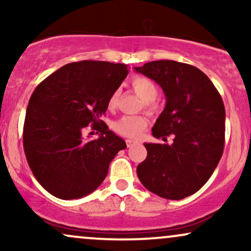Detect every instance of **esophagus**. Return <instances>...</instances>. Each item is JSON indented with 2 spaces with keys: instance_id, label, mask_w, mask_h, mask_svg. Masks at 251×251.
Returning a JSON list of instances; mask_svg holds the SVG:
<instances>
[{
  "instance_id": "obj_1",
  "label": "esophagus",
  "mask_w": 251,
  "mask_h": 251,
  "mask_svg": "<svg viewBox=\"0 0 251 251\" xmlns=\"http://www.w3.org/2000/svg\"><path fill=\"white\" fill-rule=\"evenodd\" d=\"M135 144H138L137 140H132V139H126V145H127V148H131V146L135 145Z\"/></svg>"
}]
</instances>
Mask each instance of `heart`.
I'll return each instance as SVG.
<instances>
[{"mask_svg":"<svg viewBox=\"0 0 251 251\" xmlns=\"http://www.w3.org/2000/svg\"><path fill=\"white\" fill-rule=\"evenodd\" d=\"M132 88L137 96L146 103L148 107H153L152 101L158 94L157 85L151 79L146 76H134L131 80ZM118 100V92L114 91L108 98V107H116ZM148 126V119L142 116H124L113 123L112 127L118 134L127 138H137Z\"/></svg>","mask_w":251,"mask_h":251,"instance_id":"obj_1","label":"heart"}]
</instances>
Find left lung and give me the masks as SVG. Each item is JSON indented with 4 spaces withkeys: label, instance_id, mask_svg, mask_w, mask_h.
Listing matches in <instances>:
<instances>
[{
    "label": "left lung",
    "instance_id": "1",
    "mask_svg": "<svg viewBox=\"0 0 251 251\" xmlns=\"http://www.w3.org/2000/svg\"><path fill=\"white\" fill-rule=\"evenodd\" d=\"M163 89L166 106L152 135H174L172 144L145 143L148 157L137 175L149 191L183 200L200 190L220 163L224 149L226 108L214 83L188 63L159 60L134 67Z\"/></svg>",
    "mask_w": 251,
    "mask_h": 251
}]
</instances>
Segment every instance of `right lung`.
Returning <instances> with one entry per match:
<instances>
[{
    "mask_svg": "<svg viewBox=\"0 0 251 251\" xmlns=\"http://www.w3.org/2000/svg\"><path fill=\"white\" fill-rule=\"evenodd\" d=\"M128 74L127 66L107 61L72 62L54 72L31 94L24 126L29 168L43 189L60 200H75L102 183L125 140L101 120L108 98ZM89 123L100 137L87 140ZM89 134H92V132Z\"/></svg>",
    "mask_w": 251,
    "mask_h": 251,
    "instance_id": "1",
    "label": "right lung"
}]
</instances>
